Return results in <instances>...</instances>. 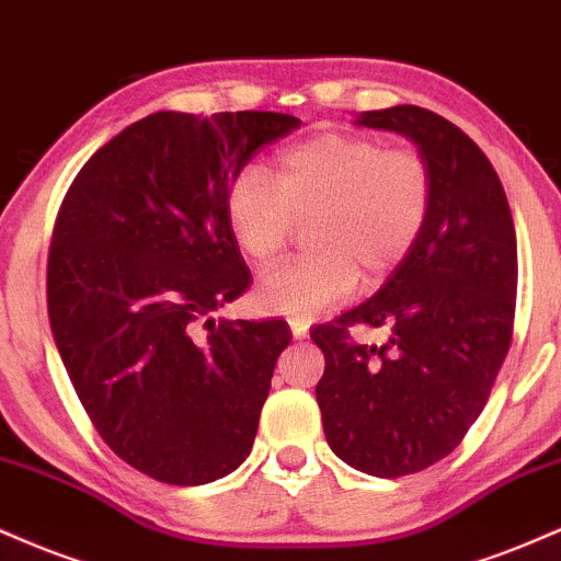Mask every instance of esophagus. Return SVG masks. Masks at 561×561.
Here are the masks:
<instances>
[{
    "instance_id": "34e87169",
    "label": "esophagus",
    "mask_w": 561,
    "mask_h": 561,
    "mask_svg": "<svg viewBox=\"0 0 561 561\" xmlns=\"http://www.w3.org/2000/svg\"><path fill=\"white\" fill-rule=\"evenodd\" d=\"M288 325H291V333L296 341L307 339V331H309V320H301V318H291L288 320Z\"/></svg>"
}]
</instances>
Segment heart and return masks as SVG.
Masks as SVG:
<instances>
[{
	"label": "heart",
	"instance_id": "obj_1",
	"mask_svg": "<svg viewBox=\"0 0 561 561\" xmlns=\"http://www.w3.org/2000/svg\"><path fill=\"white\" fill-rule=\"evenodd\" d=\"M278 183L256 164L230 181L226 220L243 256L267 265L296 220H309L314 254L267 270L256 286L265 312L314 318L354 294L359 270L380 278L412 252L431 215L433 178L414 149L367 134H318L283 149Z\"/></svg>",
	"mask_w": 561,
	"mask_h": 561
}]
</instances>
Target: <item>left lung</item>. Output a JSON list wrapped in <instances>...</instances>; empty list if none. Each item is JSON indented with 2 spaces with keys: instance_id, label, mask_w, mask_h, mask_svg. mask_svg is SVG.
<instances>
[{
  "instance_id": "8db88e82",
  "label": "left lung",
  "mask_w": 561,
  "mask_h": 561,
  "mask_svg": "<svg viewBox=\"0 0 561 561\" xmlns=\"http://www.w3.org/2000/svg\"><path fill=\"white\" fill-rule=\"evenodd\" d=\"M357 123L417 144L431 215L378 294L312 328L325 354L314 393L335 457L401 478L449 457L491 397L515 331L517 236L496 170L457 125L414 104L362 112ZM354 324H386L392 339L357 345Z\"/></svg>"
}]
</instances>
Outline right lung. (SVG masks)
<instances>
[{
    "label": "right lung",
    "mask_w": 561,
    "mask_h": 561,
    "mask_svg": "<svg viewBox=\"0 0 561 561\" xmlns=\"http://www.w3.org/2000/svg\"><path fill=\"white\" fill-rule=\"evenodd\" d=\"M299 125L154 112L104 144L59 204L46 262L59 357L104 444L160 483H213L252 451L291 333L207 318L252 283L226 220L230 181Z\"/></svg>",
    "instance_id": "1"
}]
</instances>
